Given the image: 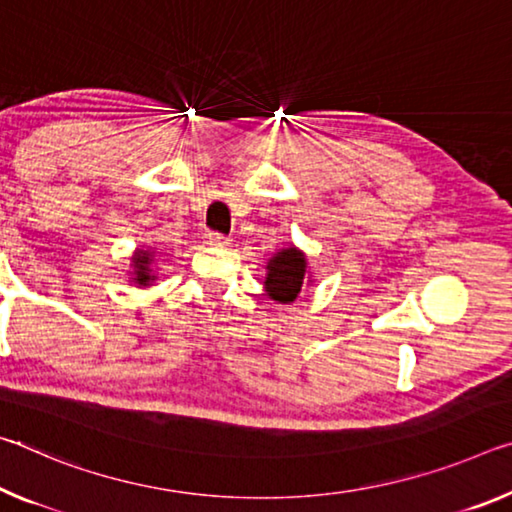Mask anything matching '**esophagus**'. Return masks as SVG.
<instances>
[{
  "label": "esophagus",
  "instance_id": "34e87169",
  "mask_svg": "<svg viewBox=\"0 0 512 512\" xmlns=\"http://www.w3.org/2000/svg\"><path fill=\"white\" fill-rule=\"evenodd\" d=\"M207 243H209V246H216V248H225L227 243H230V239H227L225 234H221V232H209Z\"/></svg>",
  "mask_w": 512,
  "mask_h": 512
}]
</instances>
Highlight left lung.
<instances>
[{
    "label": "left lung",
    "mask_w": 512,
    "mask_h": 512,
    "mask_svg": "<svg viewBox=\"0 0 512 512\" xmlns=\"http://www.w3.org/2000/svg\"><path fill=\"white\" fill-rule=\"evenodd\" d=\"M307 280V259L298 248H282L266 262V296L278 303H294Z\"/></svg>",
    "instance_id": "1"
}]
</instances>
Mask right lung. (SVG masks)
Masks as SVG:
<instances>
[{
  "mask_svg": "<svg viewBox=\"0 0 512 512\" xmlns=\"http://www.w3.org/2000/svg\"><path fill=\"white\" fill-rule=\"evenodd\" d=\"M132 262H134V278L132 280L136 282V285L148 287L150 282L154 280V275L150 273L152 253H150V250H136L134 257H132Z\"/></svg>",
  "mask_w": 512,
  "mask_h": 512,
  "instance_id": "right-lung-1",
  "label": "right lung"
}]
</instances>
